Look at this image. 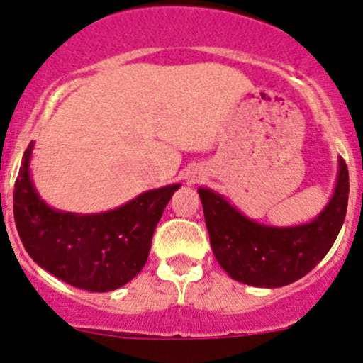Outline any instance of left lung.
I'll return each instance as SVG.
<instances>
[{
    "instance_id": "obj_1",
    "label": "left lung",
    "mask_w": 363,
    "mask_h": 363,
    "mask_svg": "<svg viewBox=\"0 0 363 363\" xmlns=\"http://www.w3.org/2000/svg\"><path fill=\"white\" fill-rule=\"evenodd\" d=\"M348 168L340 171L331 201L307 225H259L223 195L199 189L211 247L219 266L240 283L259 288L286 286L311 272L335 243L348 206Z\"/></svg>"
}]
</instances>
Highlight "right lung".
Returning a JSON list of instances; mask_svg holds the SVG:
<instances>
[{"label": "right lung", "instance_id": "1", "mask_svg": "<svg viewBox=\"0 0 363 363\" xmlns=\"http://www.w3.org/2000/svg\"><path fill=\"white\" fill-rule=\"evenodd\" d=\"M23 154L13 190L20 240L34 262L52 276L87 291H111L133 279L149 257L152 235L177 185L149 190L101 214L56 211L30 180V154Z\"/></svg>", "mask_w": 363, "mask_h": 363}]
</instances>
